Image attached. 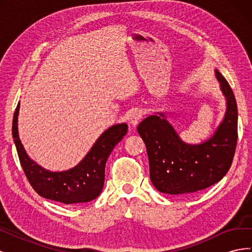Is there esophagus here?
Listing matches in <instances>:
<instances>
[{
  "mask_svg": "<svg viewBox=\"0 0 252 252\" xmlns=\"http://www.w3.org/2000/svg\"><path fill=\"white\" fill-rule=\"evenodd\" d=\"M141 119H142V112L140 110H133L130 113V117H129V123H130V125H132L133 127H135L139 124Z\"/></svg>",
  "mask_w": 252,
  "mask_h": 252,
  "instance_id": "obj_1",
  "label": "esophagus"
}]
</instances>
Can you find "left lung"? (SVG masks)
<instances>
[{
	"mask_svg": "<svg viewBox=\"0 0 252 252\" xmlns=\"http://www.w3.org/2000/svg\"><path fill=\"white\" fill-rule=\"evenodd\" d=\"M226 96L225 118L216 133L199 145L183 142L163 113L138 126L146 145L150 180L163 193L186 194L208 188L223 179L232 164L238 142V106L229 84L216 70Z\"/></svg>",
	"mask_w": 252,
	"mask_h": 252,
	"instance_id": "obj_1",
	"label": "left lung"
}]
</instances>
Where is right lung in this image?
I'll use <instances>...</instances> for the list:
<instances>
[{"instance_id":"add662e5","label":"right lung","mask_w":252,"mask_h":252,"mask_svg":"<svg viewBox=\"0 0 252 252\" xmlns=\"http://www.w3.org/2000/svg\"><path fill=\"white\" fill-rule=\"evenodd\" d=\"M18 104L12 120V136L22 168L30 185L37 194L64 204H80L94 200L100 195L105 181L106 161L114 146L127 133L126 124L108 128L97 139L83 161L63 172H51L35 164L24 150L18 133Z\"/></svg>"}]
</instances>
